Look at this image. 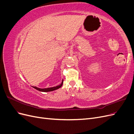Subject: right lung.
I'll list each match as a JSON object with an SVG mask.
<instances>
[{
  "instance_id": "right-lung-1",
  "label": "right lung",
  "mask_w": 134,
  "mask_h": 134,
  "mask_svg": "<svg viewBox=\"0 0 134 134\" xmlns=\"http://www.w3.org/2000/svg\"><path fill=\"white\" fill-rule=\"evenodd\" d=\"M63 80H62V83H61L60 85H59V86H56V87H51V88H39L36 87H33V88H34L35 89H36V90H37V91H39L43 92H51V91L58 90V89L60 88L63 86Z\"/></svg>"
}]
</instances>
